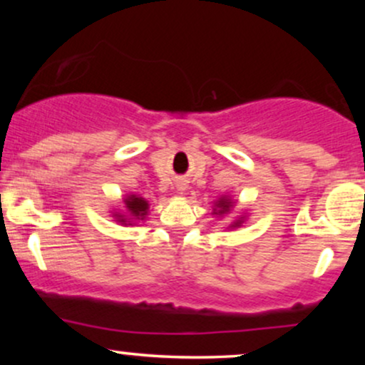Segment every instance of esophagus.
Returning a JSON list of instances; mask_svg holds the SVG:
<instances>
[{"label":"esophagus","mask_w":365,"mask_h":365,"mask_svg":"<svg viewBox=\"0 0 365 365\" xmlns=\"http://www.w3.org/2000/svg\"><path fill=\"white\" fill-rule=\"evenodd\" d=\"M185 188H187L185 183H178V190H185Z\"/></svg>","instance_id":"obj_1"}]
</instances>
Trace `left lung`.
Instances as JSON below:
<instances>
[{
	"label": "left lung",
	"instance_id": "left-lung-1",
	"mask_svg": "<svg viewBox=\"0 0 365 365\" xmlns=\"http://www.w3.org/2000/svg\"><path fill=\"white\" fill-rule=\"evenodd\" d=\"M230 207H232V202H230L228 199L217 200L216 209H215V215H225V212L230 211ZM240 223H242V221H237L235 225H240Z\"/></svg>",
	"mask_w": 365,
	"mask_h": 365
}]
</instances>
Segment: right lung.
Listing matches in <instances>:
<instances>
[{
  "mask_svg": "<svg viewBox=\"0 0 365 365\" xmlns=\"http://www.w3.org/2000/svg\"><path fill=\"white\" fill-rule=\"evenodd\" d=\"M125 204H127V209H128V215L127 217L125 216H118L121 223H125V221H128V216H130V221L132 220H144V216L148 215V209H149V204L148 200L142 199V197H137V195H130L128 199H125Z\"/></svg>",
  "mask_w": 365,
  "mask_h": 365,
  "instance_id": "1",
  "label": "right lung"
}]
</instances>
